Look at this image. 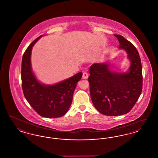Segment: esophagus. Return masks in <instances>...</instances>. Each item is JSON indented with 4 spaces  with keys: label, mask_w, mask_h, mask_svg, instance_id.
Instances as JSON below:
<instances>
[{
    "label": "esophagus",
    "mask_w": 158,
    "mask_h": 158,
    "mask_svg": "<svg viewBox=\"0 0 158 158\" xmlns=\"http://www.w3.org/2000/svg\"><path fill=\"white\" fill-rule=\"evenodd\" d=\"M83 79H88V74L86 73V72H83Z\"/></svg>",
    "instance_id": "1"
}]
</instances>
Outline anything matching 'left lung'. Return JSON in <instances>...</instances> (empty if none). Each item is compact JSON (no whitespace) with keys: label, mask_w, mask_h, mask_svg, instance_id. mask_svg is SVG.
<instances>
[{"label":"left lung","mask_w":158,"mask_h":158,"mask_svg":"<svg viewBox=\"0 0 158 158\" xmlns=\"http://www.w3.org/2000/svg\"><path fill=\"white\" fill-rule=\"evenodd\" d=\"M117 38L120 49L125 50L131 61L129 71L110 70L108 63H95L89 69L88 81L90 98L98 111L117 116L128 113L135 105L142 90V67L139 54L132 43L120 35Z\"/></svg>","instance_id":"obj_1"}]
</instances>
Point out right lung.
Here are the masks:
<instances>
[{"label": "right lung", "instance_id": "1", "mask_svg": "<svg viewBox=\"0 0 158 158\" xmlns=\"http://www.w3.org/2000/svg\"><path fill=\"white\" fill-rule=\"evenodd\" d=\"M41 35L28 47L23 55L21 80L23 92L27 101L41 116L46 118H58L64 115L70 108L77 83L82 73L62 82L46 85L40 82L33 73L31 64L32 48Z\"/></svg>", "mask_w": 158, "mask_h": 158}]
</instances>
